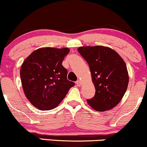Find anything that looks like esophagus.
Here are the masks:
<instances>
[{"instance_id":"obj_1","label":"esophagus","mask_w":147,"mask_h":147,"mask_svg":"<svg viewBox=\"0 0 147 147\" xmlns=\"http://www.w3.org/2000/svg\"><path fill=\"white\" fill-rule=\"evenodd\" d=\"M76 85H78V86L80 87V85H81V84H82V82H81V80H77V81L76 82Z\"/></svg>"}]
</instances>
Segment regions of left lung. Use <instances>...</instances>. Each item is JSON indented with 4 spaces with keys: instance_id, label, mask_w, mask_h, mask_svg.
Wrapping results in <instances>:
<instances>
[{
    "instance_id": "left-lung-1",
    "label": "left lung",
    "mask_w": 147,
    "mask_h": 147,
    "mask_svg": "<svg viewBox=\"0 0 147 147\" xmlns=\"http://www.w3.org/2000/svg\"><path fill=\"white\" fill-rule=\"evenodd\" d=\"M78 52L88 63L95 87V95L87 100L94 110L104 112L115 108L122 99L128 85L126 65L111 48L81 47Z\"/></svg>"
}]
</instances>
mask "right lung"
Segmentation results:
<instances>
[{"mask_svg": "<svg viewBox=\"0 0 147 147\" xmlns=\"http://www.w3.org/2000/svg\"><path fill=\"white\" fill-rule=\"evenodd\" d=\"M69 53L68 48H41L23 62L20 76L24 92L39 110L54 109L75 85L67 80V70L62 65Z\"/></svg>", "mask_w": 147, "mask_h": 147, "instance_id": "right-lung-1", "label": "right lung"}]
</instances>
